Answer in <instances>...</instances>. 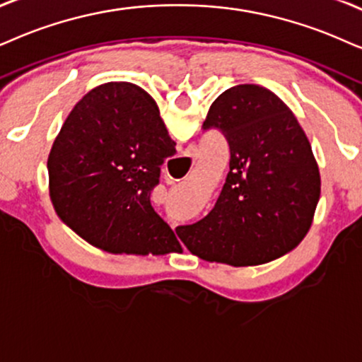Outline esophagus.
<instances>
[{"label":"esophagus","mask_w":362,"mask_h":362,"mask_svg":"<svg viewBox=\"0 0 362 362\" xmlns=\"http://www.w3.org/2000/svg\"><path fill=\"white\" fill-rule=\"evenodd\" d=\"M184 158L185 160H192V163H194V160H195V152L192 148H189L187 150V152L184 153Z\"/></svg>","instance_id":"esophagus-1"}]
</instances>
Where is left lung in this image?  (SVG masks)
Segmentation results:
<instances>
[{"label": "left lung", "mask_w": 362, "mask_h": 362, "mask_svg": "<svg viewBox=\"0 0 362 362\" xmlns=\"http://www.w3.org/2000/svg\"><path fill=\"white\" fill-rule=\"evenodd\" d=\"M204 130L226 136V184L202 221L175 228L192 254L245 267L291 252L313 223L321 175L313 148L291 108L259 85L218 95Z\"/></svg>", "instance_id": "left-lung-1"}]
</instances>
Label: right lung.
Returning <instances> with one entry per match:
<instances>
[{
    "label": "right lung",
    "instance_id": "right-lung-1",
    "mask_svg": "<svg viewBox=\"0 0 362 362\" xmlns=\"http://www.w3.org/2000/svg\"><path fill=\"white\" fill-rule=\"evenodd\" d=\"M173 153L147 91L127 81L100 85L73 107L49 152L54 212L107 252H175V234L150 204L160 165Z\"/></svg>",
    "mask_w": 362,
    "mask_h": 362
}]
</instances>
